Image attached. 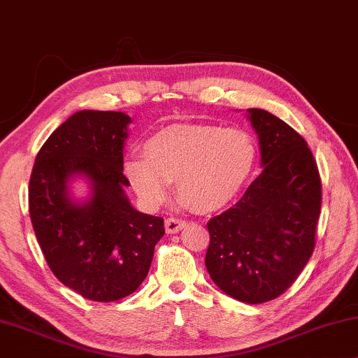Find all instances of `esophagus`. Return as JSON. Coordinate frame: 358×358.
<instances>
[{"instance_id": "esophagus-1", "label": "esophagus", "mask_w": 358, "mask_h": 358, "mask_svg": "<svg viewBox=\"0 0 358 358\" xmlns=\"http://www.w3.org/2000/svg\"><path fill=\"white\" fill-rule=\"evenodd\" d=\"M185 227H186V222L181 219L169 217L165 220V230H167V234H178V231Z\"/></svg>"}]
</instances>
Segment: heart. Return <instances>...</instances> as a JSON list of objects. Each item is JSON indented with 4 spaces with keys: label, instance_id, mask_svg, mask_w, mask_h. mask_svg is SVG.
<instances>
[{
    "label": "heart",
    "instance_id": "1",
    "mask_svg": "<svg viewBox=\"0 0 358 358\" xmlns=\"http://www.w3.org/2000/svg\"><path fill=\"white\" fill-rule=\"evenodd\" d=\"M131 155L124 175L150 209L169 198L172 181L191 209L213 213L230 204L248 183L258 150L250 134L214 124H177L160 129Z\"/></svg>",
    "mask_w": 358,
    "mask_h": 358
}]
</instances>
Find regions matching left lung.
<instances>
[{
	"label": "left lung",
	"mask_w": 358,
	"mask_h": 358,
	"mask_svg": "<svg viewBox=\"0 0 358 358\" xmlns=\"http://www.w3.org/2000/svg\"><path fill=\"white\" fill-rule=\"evenodd\" d=\"M263 172L245 194L208 222L206 268L231 299L264 303L299 278L315 250L321 180L306 141L280 118L250 108Z\"/></svg>",
	"instance_id": "obj_1"
}]
</instances>
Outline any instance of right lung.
Listing matches in <instances>:
<instances>
[{
  "instance_id": "obj_1",
  "label": "right lung",
  "mask_w": 358,
  "mask_h": 358,
  "mask_svg": "<svg viewBox=\"0 0 358 358\" xmlns=\"http://www.w3.org/2000/svg\"><path fill=\"white\" fill-rule=\"evenodd\" d=\"M131 118L80 110L38 150L29 183V214L47 264L59 282L94 301L133 294L148 278L164 219L131 206L123 148ZM85 178L91 194L71 198L69 183Z\"/></svg>"
}]
</instances>
